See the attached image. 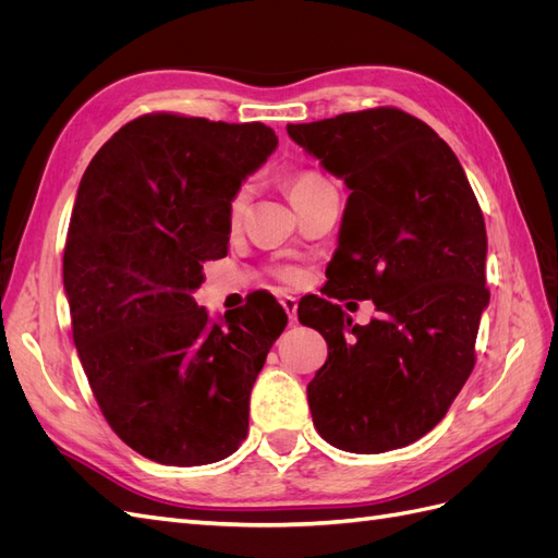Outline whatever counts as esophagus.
Listing matches in <instances>:
<instances>
[{
  "label": "esophagus",
  "instance_id": "1",
  "mask_svg": "<svg viewBox=\"0 0 558 558\" xmlns=\"http://www.w3.org/2000/svg\"><path fill=\"white\" fill-rule=\"evenodd\" d=\"M281 307L286 310V314H289V318H291V324H295L298 320V298H293V295H281Z\"/></svg>",
  "mask_w": 558,
  "mask_h": 558
}]
</instances>
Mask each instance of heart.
Here are the masks:
<instances>
[{
	"instance_id": "1",
	"label": "heart",
	"mask_w": 558,
	"mask_h": 558,
	"mask_svg": "<svg viewBox=\"0 0 558 558\" xmlns=\"http://www.w3.org/2000/svg\"><path fill=\"white\" fill-rule=\"evenodd\" d=\"M320 181H326V179L318 177L316 172H300V174H293V177L289 179L291 199L300 197L302 193H307L310 189H314V185H318ZM246 199H248V185H240V189L234 191V195L230 197V205H228L230 221H240V216H242L244 209H246ZM277 277L283 279V281H295V279H298V272H295L293 267H279V269H277Z\"/></svg>"
}]
</instances>
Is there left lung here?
<instances>
[{
    "instance_id": "8db88e82",
    "label": "left lung",
    "mask_w": 558,
    "mask_h": 558,
    "mask_svg": "<svg viewBox=\"0 0 558 558\" xmlns=\"http://www.w3.org/2000/svg\"><path fill=\"white\" fill-rule=\"evenodd\" d=\"M286 130L349 189L326 295L379 312L353 326L326 298L298 307L328 342L307 386L314 426L353 453L408 447L440 424L475 367L488 305L480 202L447 142L396 107Z\"/></svg>"
}]
</instances>
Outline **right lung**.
<instances>
[{
  "instance_id": "1",
  "label": "right lung",
  "mask_w": 558,
  "mask_h": 558,
  "mask_svg": "<svg viewBox=\"0 0 558 558\" xmlns=\"http://www.w3.org/2000/svg\"><path fill=\"white\" fill-rule=\"evenodd\" d=\"M277 142L263 123L144 113L81 179L62 258L74 344L113 433L156 463H216L246 437L289 316L263 295L211 324L193 291L228 253L230 197Z\"/></svg>"
}]
</instances>
